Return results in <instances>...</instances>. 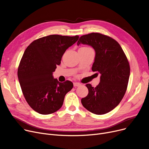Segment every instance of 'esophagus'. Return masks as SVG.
I'll use <instances>...</instances> for the list:
<instances>
[{"mask_svg":"<svg viewBox=\"0 0 149 149\" xmlns=\"http://www.w3.org/2000/svg\"><path fill=\"white\" fill-rule=\"evenodd\" d=\"M80 85H81V84L79 83H78V82H74V87L80 86Z\"/></svg>","mask_w":149,"mask_h":149,"instance_id":"obj_1","label":"esophagus"}]
</instances>
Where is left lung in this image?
I'll return each mask as SVG.
<instances>
[{
  "label": "left lung",
  "instance_id": "8db88e82",
  "mask_svg": "<svg viewBox=\"0 0 149 149\" xmlns=\"http://www.w3.org/2000/svg\"><path fill=\"white\" fill-rule=\"evenodd\" d=\"M87 45L95 50L92 70L100 74L95 88L86 85L88 95L81 99L83 106L89 112L103 115L119 104L126 93L130 76V66L120 44L112 38L92 33L80 37L77 45Z\"/></svg>",
  "mask_w": 149,
  "mask_h": 149
}]
</instances>
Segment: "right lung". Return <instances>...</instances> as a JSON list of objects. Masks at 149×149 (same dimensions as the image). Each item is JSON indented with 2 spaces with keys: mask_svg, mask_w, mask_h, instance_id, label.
I'll return each mask as SVG.
<instances>
[{
  "mask_svg": "<svg viewBox=\"0 0 149 149\" xmlns=\"http://www.w3.org/2000/svg\"><path fill=\"white\" fill-rule=\"evenodd\" d=\"M79 36L50 35L34 40L26 49L17 75L25 98L34 111L42 115L60 109L66 93L73 88L70 81L60 83L53 77L63 55Z\"/></svg>",
  "mask_w": 149,
  "mask_h": 149,
  "instance_id": "1",
  "label": "right lung"
}]
</instances>
